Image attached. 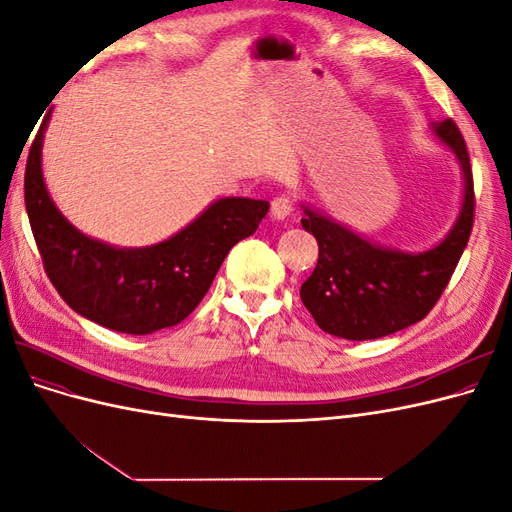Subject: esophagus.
<instances>
[{
    "instance_id": "esophagus-1",
    "label": "esophagus",
    "mask_w": 512,
    "mask_h": 512,
    "mask_svg": "<svg viewBox=\"0 0 512 512\" xmlns=\"http://www.w3.org/2000/svg\"><path fill=\"white\" fill-rule=\"evenodd\" d=\"M292 213V198L288 194L277 196L271 203V218L273 220H286Z\"/></svg>"
}]
</instances>
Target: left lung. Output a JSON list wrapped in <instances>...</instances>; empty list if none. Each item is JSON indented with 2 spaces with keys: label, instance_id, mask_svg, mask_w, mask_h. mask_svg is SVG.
<instances>
[{
  "label": "left lung",
  "instance_id": "left-lung-1",
  "mask_svg": "<svg viewBox=\"0 0 512 512\" xmlns=\"http://www.w3.org/2000/svg\"><path fill=\"white\" fill-rule=\"evenodd\" d=\"M429 130L457 158L463 177L459 215L438 245L401 252L301 205V224L318 241V265L301 286V301L322 331L350 342L397 333L423 320L451 280L474 222L472 168L453 119L431 123Z\"/></svg>",
  "mask_w": 512,
  "mask_h": 512
}]
</instances>
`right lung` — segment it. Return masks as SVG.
I'll use <instances>...</instances> for the list:
<instances>
[{"label": "right lung", "instance_id": "1", "mask_svg": "<svg viewBox=\"0 0 512 512\" xmlns=\"http://www.w3.org/2000/svg\"><path fill=\"white\" fill-rule=\"evenodd\" d=\"M44 119L29 149L25 207L44 271L76 314L106 329L149 335L175 327L203 301L232 245L256 232L267 200L228 196L177 235L147 247L87 237L57 209L42 175Z\"/></svg>", "mask_w": 512, "mask_h": 512}]
</instances>
